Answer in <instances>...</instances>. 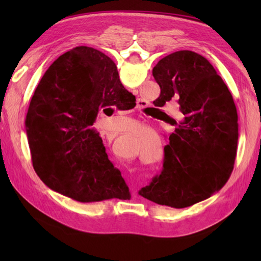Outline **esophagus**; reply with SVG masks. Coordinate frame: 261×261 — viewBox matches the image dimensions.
I'll list each match as a JSON object with an SVG mask.
<instances>
[{"mask_svg":"<svg viewBox=\"0 0 261 261\" xmlns=\"http://www.w3.org/2000/svg\"><path fill=\"white\" fill-rule=\"evenodd\" d=\"M143 105H144V102H143V101H139V103H138V108H140V107H143Z\"/></svg>","mask_w":261,"mask_h":261,"instance_id":"esophagus-1","label":"esophagus"}]
</instances>
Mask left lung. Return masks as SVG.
Instances as JSON below:
<instances>
[{"label":"left lung","mask_w":261,"mask_h":261,"mask_svg":"<svg viewBox=\"0 0 261 261\" xmlns=\"http://www.w3.org/2000/svg\"><path fill=\"white\" fill-rule=\"evenodd\" d=\"M159 103L177 99L182 120L169 136L160 176L139 191L174 208L213 196L230 177L238 145L232 95L208 60L191 50L167 55L153 68Z\"/></svg>","instance_id":"8db88e82"}]
</instances>
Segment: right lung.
<instances>
[{"label": "right lung", "instance_id": "1", "mask_svg": "<svg viewBox=\"0 0 261 261\" xmlns=\"http://www.w3.org/2000/svg\"><path fill=\"white\" fill-rule=\"evenodd\" d=\"M129 94L114 61L94 48L76 47L53 62L25 120L33 168L48 188L79 202L130 198L91 129L101 109L130 102Z\"/></svg>", "mask_w": 261, "mask_h": 261}]
</instances>
